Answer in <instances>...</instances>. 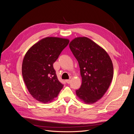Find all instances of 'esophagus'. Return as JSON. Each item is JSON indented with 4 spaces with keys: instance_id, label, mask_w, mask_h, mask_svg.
I'll use <instances>...</instances> for the list:
<instances>
[{
    "instance_id": "1",
    "label": "esophagus",
    "mask_w": 134,
    "mask_h": 134,
    "mask_svg": "<svg viewBox=\"0 0 134 134\" xmlns=\"http://www.w3.org/2000/svg\"><path fill=\"white\" fill-rule=\"evenodd\" d=\"M70 79H68V80H66V82L68 83V84H69L70 83Z\"/></svg>"
}]
</instances>
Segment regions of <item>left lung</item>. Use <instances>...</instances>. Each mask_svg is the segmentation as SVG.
<instances>
[{"mask_svg":"<svg viewBox=\"0 0 134 134\" xmlns=\"http://www.w3.org/2000/svg\"><path fill=\"white\" fill-rule=\"evenodd\" d=\"M69 47L78 60L82 79L76 94L85 103H94L110 86L113 76L112 60L102 47L86 37L75 38Z\"/></svg>","mask_w":134,"mask_h":134,"instance_id":"1","label":"left lung"}]
</instances>
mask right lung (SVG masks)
Wrapping results in <instances>:
<instances>
[{"mask_svg": "<svg viewBox=\"0 0 134 134\" xmlns=\"http://www.w3.org/2000/svg\"><path fill=\"white\" fill-rule=\"evenodd\" d=\"M69 42L67 38L47 37L27 51L24 57L22 76L28 92L40 102H51L63 87L53 64Z\"/></svg>", "mask_w": 134, "mask_h": 134, "instance_id": "add662e5", "label": "right lung"}]
</instances>
